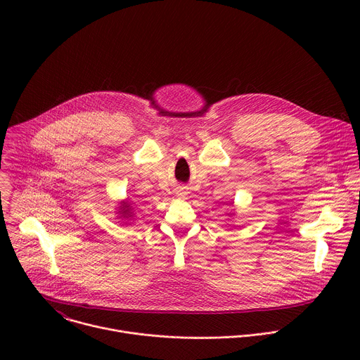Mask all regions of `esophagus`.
<instances>
[{"mask_svg":"<svg viewBox=\"0 0 360 360\" xmlns=\"http://www.w3.org/2000/svg\"><path fill=\"white\" fill-rule=\"evenodd\" d=\"M186 193H188V192H186L184 188H179V189H178V196H179V198H185Z\"/></svg>","mask_w":360,"mask_h":360,"instance_id":"1","label":"esophagus"}]
</instances>
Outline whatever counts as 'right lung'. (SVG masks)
<instances>
[{"label": "right lung", "instance_id": "1", "mask_svg": "<svg viewBox=\"0 0 360 360\" xmlns=\"http://www.w3.org/2000/svg\"><path fill=\"white\" fill-rule=\"evenodd\" d=\"M121 211V218H131L132 217V212H131V203H128V202H122V205H121V208H120Z\"/></svg>", "mask_w": 360, "mask_h": 360}]
</instances>
